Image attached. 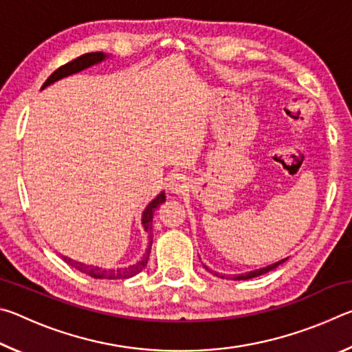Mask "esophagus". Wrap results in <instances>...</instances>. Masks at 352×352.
Here are the masks:
<instances>
[{"mask_svg":"<svg viewBox=\"0 0 352 352\" xmlns=\"http://www.w3.org/2000/svg\"><path fill=\"white\" fill-rule=\"evenodd\" d=\"M170 189L174 190V192H182V190L186 188V177H183L180 174H177L170 178V183H169Z\"/></svg>","mask_w":352,"mask_h":352,"instance_id":"34e87169","label":"esophagus"}]
</instances>
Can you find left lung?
<instances>
[{
  "label": "left lung",
  "mask_w": 352,
  "mask_h": 352,
  "mask_svg": "<svg viewBox=\"0 0 352 352\" xmlns=\"http://www.w3.org/2000/svg\"><path fill=\"white\" fill-rule=\"evenodd\" d=\"M283 262H285V259L278 261V262H275V264H272V265H267L265 269H259V270H254V272H248V273H245V275H239V276H236L234 279H239V281H242V279H250V278L259 276V275H262V273H267V272H270L273 269H276V267L281 265ZM205 269L210 270V269H208V267H205ZM214 275H219V273H214ZM220 278H223V276H220Z\"/></svg>",
  "instance_id": "left-lung-1"
}]
</instances>
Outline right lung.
<instances>
[{
  "mask_svg": "<svg viewBox=\"0 0 352 352\" xmlns=\"http://www.w3.org/2000/svg\"><path fill=\"white\" fill-rule=\"evenodd\" d=\"M105 58L104 52H87V54H82L79 57L73 58V60L62 65L60 68H57L54 73H52L50 77H47L46 82L43 83V87H41V90L46 88L47 85H51V83H54L58 79H63V77L71 76L74 73H79V71L85 69L88 67H91L94 63H99L102 62ZM166 200V195L164 192H162L158 195L157 199H153L151 204L147 205V208L142 212V225H144V230L146 233H148V239H151V245H152V219H153V212L157 208L163 204ZM151 245H148L147 252L144 254V258L141 261L136 262L135 265H130L126 267V269H118V270H107V269H99V267H93V265H85L82 264V262H76V261H71L69 258H63V261L67 262V264L73 265L74 269H77L82 273H87L88 276L91 278H96V279H127V278H132L135 275H138V273L144 269L147 261H148V254H151Z\"/></svg>",
  "mask_w": 352,
  "mask_h": 352,
  "instance_id": "right-lung-1",
  "label": "right lung"
}]
</instances>
